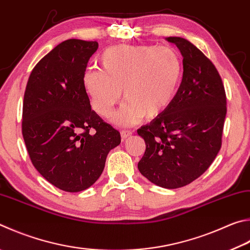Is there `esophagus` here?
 <instances>
[{"label": "esophagus", "mask_w": 250, "mask_h": 250, "mask_svg": "<svg viewBox=\"0 0 250 250\" xmlns=\"http://www.w3.org/2000/svg\"><path fill=\"white\" fill-rule=\"evenodd\" d=\"M120 134H121L122 139H126V138H129L131 134H132V131H131V130H122Z\"/></svg>", "instance_id": "obj_1"}]
</instances>
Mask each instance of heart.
Returning <instances> with one entry per match:
<instances>
[{
  "label": "heart",
  "instance_id": "heart-1",
  "mask_svg": "<svg viewBox=\"0 0 250 250\" xmlns=\"http://www.w3.org/2000/svg\"><path fill=\"white\" fill-rule=\"evenodd\" d=\"M102 70H87L84 85L94 109L103 117L111 115L124 90L125 102L117 112L120 125L154 118L174 99L183 75V61L170 47L120 44L102 56Z\"/></svg>",
  "mask_w": 250,
  "mask_h": 250
}]
</instances>
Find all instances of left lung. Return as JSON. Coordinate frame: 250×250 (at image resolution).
<instances>
[{"label":"left lung","mask_w":250,"mask_h":250,"mask_svg":"<svg viewBox=\"0 0 250 250\" xmlns=\"http://www.w3.org/2000/svg\"><path fill=\"white\" fill-rule=\"evenodd\" d=\"M184 57V75L170 105L138 130L145 152L138 168L160 187L192 183L214 161L222 146L226 94L214 64L194 44L168 37Z\"/></svg>","instance_id":"left-lung-1"}]
</instances>
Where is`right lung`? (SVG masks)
Masks as SVG:
<instances>
[{
    "label": "right lung",
    "mask_w": 250,
    "mask_h": 250,
    "mask_svg": "<svg viewBox=\"0 0 250 250\" xmlns=\"http://www.w3.org/2000/svg\"><path fill=\"white\" fill-rule=\"evenodd\" d=\"M96 42L59 43L31 71L22 104L21 132L35 168L66 192L90 187L105 167L119 131L90 108L84 85Z\"/></svg>",
    "instance_id": "add662e5"
}]
</instances>
